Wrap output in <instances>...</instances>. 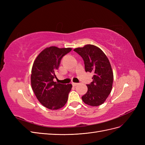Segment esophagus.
Returning a JSON list of instances; mask_svg holds the SVG:
<instances>
[{"mask_svg":"<svg viewBox=\"0 0 145 145\" xmlns=\"http://www.w3.org/2000/svg\"><path fill=\"white\" fill-rule=\"evenodd\" d=\"M72 86H77V85H78V83L72 82Z\"/></svg>","mask_w":145,"mask_h":145,"instance_id":"1","label":"esophagus"}]
</instances>
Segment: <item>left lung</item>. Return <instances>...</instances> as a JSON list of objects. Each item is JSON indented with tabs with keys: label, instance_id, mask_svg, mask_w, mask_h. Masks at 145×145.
Returning <instances> with one entry per match:
<instances>
[{
	"label": "left lung",
	"instance_id": "1",
	"mask_svg": "<svg viewBox=\"0 0 145 145\" xmlns=\"http://www.w3.org/2000/svg\"><path fill=\"white\" fill-rule=\"evenodd\" d=\"M83 59L86 72H93V82L87 93L82 97L83 102L92 106H97L106 101L112 88L114 79L111 65L107 56L99 47L86 45L74 50Z\"/></svg>",
	"mask_w": 145,
	"mask_h": 145
}]
</instances>
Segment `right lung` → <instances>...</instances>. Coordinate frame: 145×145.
I'll return each mask as SVG.
<instances>
[{
    "mask_svg": "<svg viewBox=\"0 0 145 145\" xmlns=\"http://www.w3.org/2000/svg\"><path fill=\"white\" fill-rule=\"evenodd\" d=\"M72 50L71 48L47 47L35 59L31 74V84L37 100L43 106L57 110L67 103L72 85H63L54 82L57 78L56 70L59 68L63 57Z\"/></svg>",
    "mask_w": 145,
    "mask_h": 145,
    "instance_id": "obj_1",
    "label": "right lung"
}]
</instances>
